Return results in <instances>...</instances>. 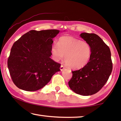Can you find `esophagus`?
<instances>
[{"mask_svg": "<svg viewBox=\"0 0 121 121\" xmlns=\"http://www.w3.org/2000/svg\"><path fill=\"white\" fill-rule=\"evenodd\" d=\"M65 66H64L63 65H61V66H60V70L61 71H63L64 69H65Z\"/></svg>", "mask_w": 121, "mask_h": 121, "instance_id": "1", "label": "esophagus"}]
</instances>
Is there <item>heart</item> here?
Segmentation results:
<instances>
[{
    "mask_svg": "<svg viewBox=\"0 0 121 121\" xmlns=\"http://www.w3.org/2000/svg\"><path fill=\"white\" fill-rule=\"evenodd\" d=\"M51 56L54 60L65 61L68 67L78 70L85 66L90 60L91 48L89 43L71 36H63L54 43L51 47Z\"/></svg>",
    "mask_w": 121,
    "mask_h": 121,
    "instance_id": "obj_1",
    "label": "heart"
}]
</instances>
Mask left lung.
<instances>
[{"instance_id": "1", "label": "left lung", "mask_w": 121, "mask_h": 121, "mask_svg": "<svg viewBox=\"0 0 121 121\" xmlns=\"http://www.w3.org/2000/svg\"><path fill=\"white\" fill-rule=\"evenodd\" d=\"M80 36L91 45V57L85 66L72 71L73 75L68 84L75 93L89 96L98 92L108 80L113 68L111 51L96 34L83 33Z\"/></svg>"}]
</instances>
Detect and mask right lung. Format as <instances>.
Wrapping results in <instances>:
<instances>
[{
  "label": "right lung",
  "mask_w": 121,
  "mask_h": 121,
  "mask_svg": "<svg viewBox=\"0 0 121 121\" xmlns=\"http://www.w3.org/2000/svg\"><path fill=\"white\" fill-rule=\"evenodd\" d=\"M59 32L31 30L14 42L8 59V68L18 88L25 91H37L60 71V64L50 58L52 38Z\"/></svg>",
  "instance_id": "obj_1"
}]
</instances>
